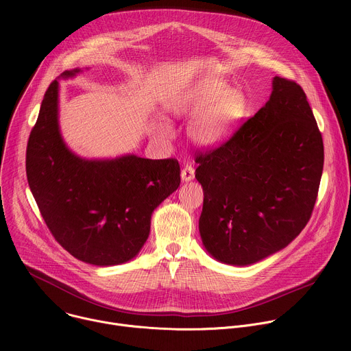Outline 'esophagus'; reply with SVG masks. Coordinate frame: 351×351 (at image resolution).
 Listing matches in <instances>:
<instances>
[{"mask_svg": "<svg viewBox=\"0 0 351 351\" xmlns=\"http://www.w3.org/2000/svg\"><path fill=\"white\" fill-rule=\"evenodd\" d=\"M180 176H182V180H183V182H190V180H193V179H194V169H193V167L186 165V167L182 169Z\"/></svg>", "mask_w": 351, "mask_h": 351, "instance_id": "1", "label": "esophagus"}]
</instances>
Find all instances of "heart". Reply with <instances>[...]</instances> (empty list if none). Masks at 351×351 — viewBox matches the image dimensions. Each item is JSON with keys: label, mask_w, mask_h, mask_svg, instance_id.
Masks as SVG:
<instances>
[{"label": "heart", "mask_w": 351, "mask_h": 351, "mask_svg": "<svg viewBox=\"0 0 351 351\" xmlns=\"http://www.w3.org/2000/svg\"><path fill=\"white\" fill-rule=\"evenodd\" d=\"M164 110L172 118H195L190 137L198 147H214L232 132L243 110V95L223 83H202L169 98ZM152 132L161 140L173 137L172 128L162 121L152 122Z\"/></svg>", "instance_id": "b5f03b06"}]
</instances>
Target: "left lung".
<instances>
[{
  "label": "left lung",
  "mask_w": 351,
  "mask_h": 351,
  "mask_svg": "<svg viewBox=\"0 0 351 351\" xmlns=\"http://www.w3.org/2000/svg\"><path fill=\"white\" fill-rule=\"evenodd\" d=\"M195 162L204 191L198 229L208 254L245 267L278 253L307 225L324 169L306 93L275 76L265 106Z\"/></svg>",
  "instance_id": "1"
}]
</instances>
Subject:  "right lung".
Here are the masks:
<instances>
[{
  "label": "right lung",
  "mask_w": 351,
  "mask_h": 351,
  "mask_svg": "<svg viewBox=\"0 0 351 351\" xmlns=\"http://www.w3.org/2000/svg\"><path fill=\"white\" fill-rule=\"evenodd\" d=\"M80 72L66 71L61 79ZM58 110L54 80L26 149L27 182L43 219L75 258L97 267L128 263L148 239L154 210L179 187V162L134 154L82 158L62 138Z\"/></svg>",
  "instance_id": "right-lung-1"
}]
</instances>
